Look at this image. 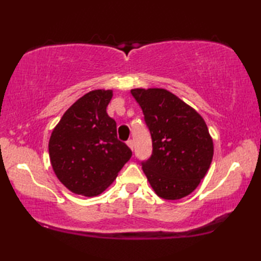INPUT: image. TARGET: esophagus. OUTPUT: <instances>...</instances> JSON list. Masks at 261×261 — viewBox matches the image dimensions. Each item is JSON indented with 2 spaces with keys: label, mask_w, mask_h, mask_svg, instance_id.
<instances>
[{
  "label": "esophagus",
  "mask_w": 261,
  "mask_h": 261,
  "mask_svg": "<svg viewBox=\"0 0 261 261\" xmlns=\"http://www.w3.org/2000/svg\"><path fill=\"white\" fill-rule=\"evenodd\" d=\"M126 145H127V147L131 149V150H132V149H134V141H132V140H127L126 141Z\"/></svg>",
  "instance_id": "esophagus-1"
}]
</instances>
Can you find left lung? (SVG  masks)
<instances>
[{
  "mask_svg": "<svg viewBox=\"0 0 261 261\" xmlns=\"http://www.w3.org/2000/svg\"><path fill=\"white\" fill-rule=\"evenodd\" d=\"M152 139L142 170L159 197L179 199L195 190L213 158V140L204 119L165 88H135Z\"/></svg>",
  "mask_w": 261,
  "mask_h": 261,
  "instance_id": "8db88e82",
  "label": "left lung"
}]
</instances>
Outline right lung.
<instances>
[{"mask_svg": "<svg viewBox=\"0 0 261 261\" xmlns=\"http://www.w3.org/2000/svg\"><path fill=\"white\" fill-rule=\"evenodd\" d=\"M112 96V90L86 93L66 111L49 139L55 174L79 195H99L132 156L116 137L115 121L107 113Z\"/></svg>", "mask_w": 261, "mask_h": 261, "instance_id": "right-lung-1", "label": "right lung"}]
</instances>
